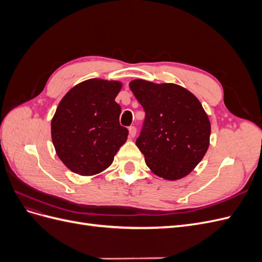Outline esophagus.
<instances>
[{"mask_svg": "<svg viewBox=\"0 0 262 262\" xmlns=\"http://www.w3.org/2000/svg\"><path fill=\"white\" fill-rule=\"evenodd\" d=\"M136 134H137V128H136V126L131 125L130 128H129V136H130V138H134V137H136Z\"/></svg>", "mask_w": 262, "mask_h": 262, "instance_id": "esophagus-1", "label": "esophagus"}]
</instances>
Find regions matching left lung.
<instances>
[{"instance_id": "left-lung-1", "label": "left lung", "mask_w": 262, "mask_h": 262, "mask_svg": "<svg viewBox=\"0 0 262 262\" xmlns=\"http://www.w3.org/2000/svg\"><path fill=\"white\" fill-rule=\"evenodd\" d=\"M145 112L137 146L147 167L166 180H178L201 162L210 144L211 123L192 93L177 84L131 81Z\"/></svg>"}]
</instances>
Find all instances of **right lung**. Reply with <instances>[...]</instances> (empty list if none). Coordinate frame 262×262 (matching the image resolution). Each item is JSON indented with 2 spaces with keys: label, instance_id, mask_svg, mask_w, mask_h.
Returning <instances> with one entry per match:
<instances>
[{
  "label": "right lung",
  "instance_id": "right-lung-1",
  "mask_svg": "<svg viewBox=\"0 0 262 262\" xmlns=\"http://www.w3.org/2000/svg\"><path fill=\"white\" fill-rule=\"evenodd\" d=\"M122 83L91 78L75 85L60 101L51 120V138L62 163L81 176L107 169L128 139L115 101Z\"/></svg>",
  "mask_w": 262,
  "mask_h": 262
}]
</instances>
